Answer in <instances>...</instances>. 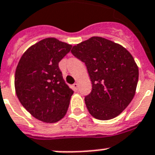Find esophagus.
Wrapping results in <instances>:
<instances>
[{"label":"esophagus","instance_id":"1","mask_svg":"<svg viewBox=\"0 0 155 155\" xmlns=\"http://www.w3.org/2000/svg\"><path fill=\"white\" fill-rule=\"evenodd\" d=\"M73 89L75 91H77L78 90V84H73Z\"/></svg>","mask_w":155,"mask_h":155}]
</instances>
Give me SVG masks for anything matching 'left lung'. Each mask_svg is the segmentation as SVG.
Here are the masks:
<instances>
[{
	"instance_id": "obj_1",
	"label": "left lung",
	"mask_w": 155,
	"mask_h": 155,
	"mask_svg": "<svg viewBox=\"0 0 155 155\" xmlns=\"http://www.w3.org/2000/svg\"><path fill=\"white\" fill-rule=\"evenodd\" d=\"M73 56L85 63L92 88L84 100L89 113L99 120L115 118L135 94L139 68L121 45L93 36L73 46Z\"/></svg>"
}]
</instances>
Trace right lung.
<instances>
[{
	"mask_svg": "<svg viewBox=\"0 0 155 155\" xmlns=\"http://www.w3.org/2000/svg\"><path fill=\"white\" fill-rule=\"evenodd\" d=\"M71 48L57 39L46 38L28 49L16 67V95L41 121L56 123L66 114L74 91L65 84L59 62Z\"/></svg>",
	"mask_w": 155,
	"mask_h": 155,
	"instance_id": "obj_1",
	"label": "right lung"
}]
</instances>
